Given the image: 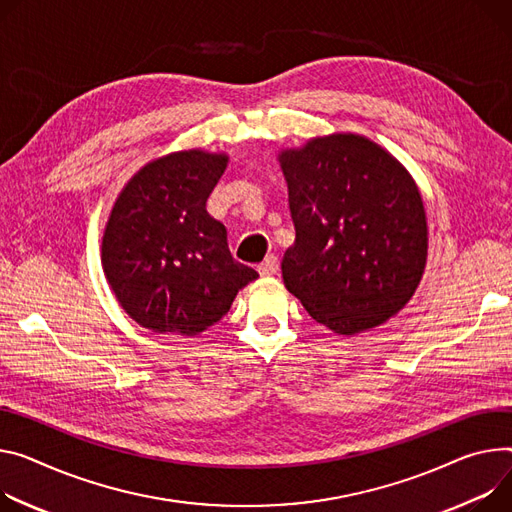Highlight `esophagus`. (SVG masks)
<instances>
[{
	"label": "esophagus",
	"mask_w": 512,
	"mask_h": 512,
	"mask_svg": "<svg viewBox=\"0 0 512 512\" xmlns=\"http://www.w3.org/2000/svg\"><path fill=\"white\" fill-rule=\"evenodd\" d=\"M277 269H280V261H277L275 255H267L263 263L257 265V271L263 275V277H269V275H275Z\"/></svg>",
	"instance_id": "esophagus-1"
}]
</instances>
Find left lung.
<instances>
[{"label":"left lung","instance_id":"left-lung-1","mask_svg":"<svg viewBox=\"0 0 512 512\" xmlns=\"http://www.w3.org/2000/svg\"><path fill=\"white\" fill-rule=\"evenodd\" d=\"M296 241L284 284L337 335L380 327L414 296L429 228L406 167L367 136L335 132L277 155Z\"/></svg>","mask_w":512,"mask_h":512}]
</instances>
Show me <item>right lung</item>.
Here are the masks:
<instances>
[{"label":"right lung","mask_w":512,"mask_h":512,"mask_svg":"<svg viewBox=\"0 0 512 512\" xmlns=\"http://www.w3.org/2000/svg\"><path fill=\"white\" fill-rule=\"evenodd\" d=\"M226 165V153H169L138 169L118 194L102 267L116 300L143 329L196 337L259 277L232 259L224 224L206 210Z\"/></svg>","instance_id":"add662e5"}]
</instances>
